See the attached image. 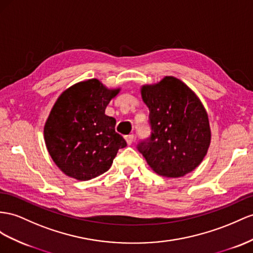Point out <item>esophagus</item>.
Masks as SVG:
<instances>
[{"label": "esophagus", "instance_id": "1", "mask_svg": "<svg viewBox=\"0 0 253 253\" xmlns=\"http://www.w3.org/2000/svg\"><path fill=\"white\" fill-rule=\"evenodd\" d=\"M133 139H134L133 134H128V135H126V137H125V140H126V142H127V144H128V145L132 144Z\"/></svg>", "mask_w": 253, "mask_h": 253}]
</instances>
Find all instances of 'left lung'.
Listing matches in <instances>:
<instances>
[{
	"instance_id": "left-lung-1",
	"label": "left lung",
	"mask_w": 253,
	"mask_h": 253,
	"mask_svg": "<svg viewBox=\"0 0 253 253\" xmlns=\"http://www.w3.org/2000/svg\"><path fill=\"white\" fill-rule=\"evenodd\" d=\"M141 96L150 110L152 134L138 150L147 165L171 178L193 171L211 140L209 115L197 94L182 80L166 76L157 83L142 85Z\"/></svg>"
}]
</instances>
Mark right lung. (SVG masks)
<instances>
[{"mask_svg": "<svg viewBox=\"0 0 253 253\" xmlns=\"http://www.w3.org/2000/svg\"><path fill=\"white\" fill-rule=\"evenodd\" d=\"M120 90L88 79L65 89L56 99L44 123L43 138L51 158L67 176L88 180L101 175L127 145L115 132V119L105 114Z\"/></svg>", "mask_w": 253, "mask_h": 253, "instance_id": "right-lung-1", "label": "right lung"}]
</instances>
